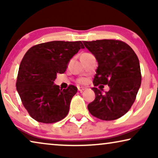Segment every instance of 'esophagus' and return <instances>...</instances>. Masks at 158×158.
<instances>
[{"label":"esophagus","mask_w":158,"mask_h":158,"mask_svg":"<svg viewBox=\"0 0 158 158\" xmlns=\"http://www.w3.org/2000/svg\"><path fill=\"white\" fill-rule=\"evenodd\" d=\"M77 89H78V90L80 92H83L84 90H85V88L84 87H78L77 88Z\"/></svg>","instance_id":"esophagus-1"}]
</instances>
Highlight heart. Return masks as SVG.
<instances>
[{"instance_id": "b5f03b06", "label": "heart", "mask_w": 158, "mask_h": 158, "mask_svg": "<svg viewBox=\"0 0 158 158\" xmlns=\"http://www.w3.org/2000/svg\"><path fill=\"white\" fill-rule=\"evenodd\" d=\"M89 53H83L82 55H88ZM77 83H85L86 82V79L85 77H80V78L77 79Z\"/></svg>"}]
</instances>
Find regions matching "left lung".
I'll return each instance as SVG.
<instances>
[{"label":"left lung","instance_id":"left-lung-1","mask_svg":"<svg viewBox=\"0 0 158 158\" xmlns=\"http://www.w3.org/2000/svg\"><path fill=\"white\" fill-rule=\"evenodd\" d=\"M83 44L98 61L94 85L110 88L105 94L92 88L96 98L88 105V111L99 119H117L131 109L141 85L139 59L131 47L120 40L84 41Z\"/></svg>","mask_w":158,"mask_h":158}]
</instances>
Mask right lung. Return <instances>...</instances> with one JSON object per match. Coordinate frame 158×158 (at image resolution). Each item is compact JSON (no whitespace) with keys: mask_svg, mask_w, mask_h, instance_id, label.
<instances>
[{"mask_svg":"<svg viewBox=\"0 0 158 158\" xmlns=\"http://www.w3.org/2000/svg\"><path fill=\"white\" fill-rule=\"evenodd\" d=\"M85 48L81 41H52L31 47L19 66L16 90L28 113L39 122L52 124L68 115L77 88L60 89L54 85L57 73H64L70 60Z\"/></svg>","mask_w":158,"mask_h":158,"instance_id":"1","label":"right lung"}]
</instances>
